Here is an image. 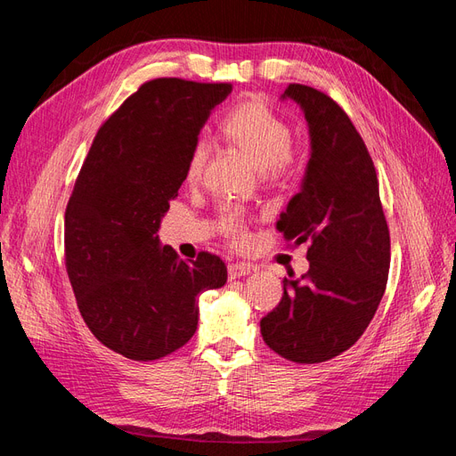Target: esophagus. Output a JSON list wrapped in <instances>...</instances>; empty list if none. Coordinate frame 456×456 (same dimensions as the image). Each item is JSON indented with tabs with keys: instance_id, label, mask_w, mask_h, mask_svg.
<instances>
[{
	"instance_id": "esophagus-1",
	"label": "esophagus",
	"mask_w": 456,
	"mask_h": 456,
	"mask_svg": "<svg viewBox=\"0 0 456 456\" xmlns=\"http://www.w3.org/2000/svg\"><path fill=\"white\" fill-rule=\"evenodd\" d=\"M249 273H251V266H247V265H230L228 266L230 280H238V278H243V275H249Z\"/></svg>"
}]
</instances>
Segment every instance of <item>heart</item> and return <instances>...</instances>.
I'll return each instance as SVG.
<instances>
[{
    "instance_id": "1",
    "label": "heart",
    "mask_w": 456,
    "mask_h": 456,
    "mask_svg": "<svg viewBox=\"0 0 456 456\" xmlns=\"http://www.w3.org/2000/svg\"><path fill=\"white\" fill-rule=\"evenodd\" d=\"M226 139L243 150L258 171L281 173L293 163L291 127L273 112L265 99H249L233 106L223 119ZM209 158V142L200 139L190 148L186 181L196 183ZM223 228L233 240L245 238V226L236 211H228Z\"/></svg>"
}]
</instances>
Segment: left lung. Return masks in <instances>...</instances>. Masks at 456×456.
Here are the masks:
<instances>
[{"label":"left lung","instance_id":"obj_1","mask_svg":"<svg viewBox=\"0 0 456 456\" xmlns=\"http://www.w3.org/2000/svg\"><path fill=\"white\" fill-rule=\"evenodd\" d=\"M281 99L305 112L310 159L278 230L293 245L310 243V270L283 280L260 333L289 362L322 363L354 346L375 315L388 281L390 232L375 165L346 112L308 86L291 84Z\"/></svg>","mask_w":456,"mask_h":456}]
</instances>
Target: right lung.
Returning <instances> with one entry per match:
<instances>
[{
    "mask_svg": "<svg viewBox=\"0 0 456 456\" xmlns=\"http://www.w3.org/2000/svg\"><path fill=\"white\" fill-rule=\"evenodd\" d=\"M230 84L161 77L96 133L64 215V258L81 317L106 348L151 362L194 337L198 297L226 283L211 253L184 262L158 230L186 178L190 148Z\"/></svg>",
    "mask_w": 456,
    "mask_h": 456,
    "instance_id": "obj_1",
    "label": "right lung"
}]
</instances>
